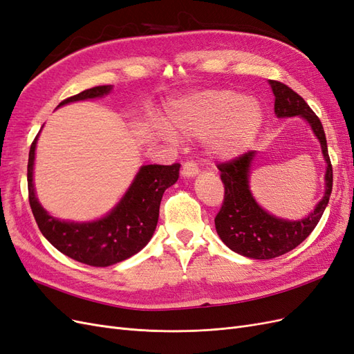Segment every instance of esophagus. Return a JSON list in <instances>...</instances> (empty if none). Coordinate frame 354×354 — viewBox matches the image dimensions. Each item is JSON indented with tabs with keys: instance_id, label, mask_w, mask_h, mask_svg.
Listing matches in <instances>:
<instances>
[{
	"instance_id": "esophagus-1",
	"label": "esophagus",
	"mask_w": 354,
	"mask_h": 354,
	"mask_svg": "<svg viewBox=\"0 0 354 354\" xmlns=\"http://www.w3.org/2000/svg\"><path fill=\"white\" fill-rule=\"evenodd\" d=\"M198 173H199V168L194 160H186L183 167H181V176L183 177H195Z\"/></svg>"
}]
</instances>
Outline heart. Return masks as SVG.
I'll use <instances>...</instances> for the list:
<instances>
[{
    "label": "heart",
    "mask_w": 354,
    "mask_h": 354,
    "mask_svg": "<svg viewBox=\"0 0 354 354\" xmlns=\"http://www.w3.org/2000/svg\"><path fill=\"white\" fill-rule=\"evenodd\" d=\"M167 121L169 127L156 124L159 136L176 140V131L185 137H205L211 156L232 159L254 143L263 125V111L259 103L245 100L239 93L216 90L177 102L169 108Z\"/></svg>",
    "instance_id": "1"
}]
</instances>
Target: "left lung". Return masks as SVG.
Instances as JSON below:
<instances>
[{"mask_svg":"<svg viewBox=\"0 0 354 354\" xmlns=\"http://www.w3.org/2000/svg\"><path fill=\"white\" fill-rule=\"evenodd\" d=\"M270 85L274 94V112L277 116L299 115L312 125L313 133L322 146V153L328 165L325 174L326 190L322 201L307 218L298 221L276 218L255 202L250 192V165L255 151L218 164L217 168L220 169V177L224 185V199L214 218L217 233L232 251L255 260L276 259L301 243L317 226L332 192V164L328 155L322 122L301 95L289 88L286 84L270 80Z\"/></svg>","mask_w":354,"mask_h":354,"instance_id":"1","label":"left lung"}]
</instances>
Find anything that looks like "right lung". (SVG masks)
<instances>
[{"mask_svg": "<svg viewBox=\"0 0 354 354\" xmlns=\"http://www.w3.org/2000/svg\"><path fill=\"white\" fill-rule=\"evenodd\" d=\"M111 90V85H99L65 99L59 106L102 97ZM37 138L29 151L28 194L32 214L46 239L62 254L93 267L120 263L140 251L156 229L160 199L177 181L180 164L142 167L125 196L108 216L93 223H68L48 216L35 196L32 171Z\"/></svg>", "mask_w": 354, "mask_h": 354, "instance_id": "1", "label": "right lung"}]
</instances>
